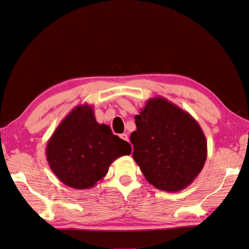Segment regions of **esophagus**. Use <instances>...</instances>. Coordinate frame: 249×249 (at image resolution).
Masks as SVG:
<instances>
[{"label": "esophagus", "instance_id": "34e87169", "mask_svg": "<svg viewBox=\"0 0 249 249\" xmlns=\"http://www.w3.org/2000/svg\"><path fill=\"white\" fill-rule=\"evenodd\" d=\"M120 139H122V140H123V141H125V142H128V135H127L126 133L120 134Z\"/></svg>", "mask_w": 249, "mask_h": 249}]
</instances>
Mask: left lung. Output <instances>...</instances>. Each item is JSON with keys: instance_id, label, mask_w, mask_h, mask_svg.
Here are the masks:
<instances>
[{"instance_id": "1", "label": "left lung", "mask_w": 249, "mask_h": 249, "mask_svg": "<svg viewBox=\"0 0 249 249\" xmlns=\"http://www.w3.org/2000/svg\"><path fill=\"white\" fill-rule=\"evenodd\" d=\"M134 119L133 159L145 179L166 192L190 186L207 157L206 137L196 120L162 96L150 98Z\"/></svg>"}]
</instances>
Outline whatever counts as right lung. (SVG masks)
<instances>
[{
    "label": "right lung",
    "mask_w": 249,
    "mask_h": 249,
    "mask_svg": "<svg viewBox=\"0 0 249 249\" xmlns=\"http://www.w3.org/2000/svg\"><path fill=\"white\" fill-rule=\"evenodd\" d=\"M131 145L113 134L109 126L97 123L93 107H73L59 123L46 145L51 170L64 185L78 190L93 188Z\"/></svg>",
    "instance_id": "add662e5"
}]
</instances>
